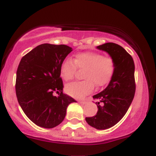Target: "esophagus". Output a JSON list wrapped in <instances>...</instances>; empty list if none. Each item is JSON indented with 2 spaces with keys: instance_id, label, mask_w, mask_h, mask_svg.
I'll return each mask as SVG.
<instances>
[{
  "instance_id": "34e87169",
  "label": "esophagus",
  "mask_w": 156,
  "mask_h": 156,
  "mask_svg": "<svg viewBox=\"0 0 156 156\" xmlns=\"http://www.w3.org/2000/svg\"><path fill=\"white\" fill-rule=\"evenodd\" d=\"M87 101H88L87 100H85V101H78V103H80V104H86Z\"/></svg>"
}]
</instances>
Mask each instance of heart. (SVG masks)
I'll return each instance as SVG.
<instances>
[{
	"mask_svg": "<svg viewBox=\"0 0 156 156\" xmlns=\"http://www.w3.org/2000/svg\"><path fill=\"white\" fill-rule=\"evenodd\" d=\"M116 65L111 56H104L95 52H84L77 53L74 59H64L60 65V75L65 81L74 78L77 69L84 70L82 78L85 80L70 83L66 86L65 91L70 97L82 98L91 93L94 86L103 88L107 86L113 78Z\"/></svg>",
	"mask_w": 156,
	"mask_h": 156,
	"instance_id": "1",
	"label": "heart"
}]
</instances>
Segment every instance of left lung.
Wrapping results in <instances>:
<instances>
[{
	"label": "left lung",
	"instance_id": "left-lung-1",
	"mask_svg": "<svg viewBox=\"0 0 156 156\" xmlns=\"http://www.w3.org/2000/svg\"><path fill=\"white\" fill-rule=\"evenodd\" d=\"M108 52L115 62V72L106 89L93 97L97 100L96 115L86 117L89 126L97 129H106L117 124L130 106L136 91L133 59L122 46L108 42L97 46Z\"/></svg>",
	"mask_w": 156,
	"mask_h": 156
}]
</instances>
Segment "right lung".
Returning <instances> with one entry per match:
<instances>
[{
    "mask_svg": "<svg viewBox=\"0 0 156 156\" xmlns=\"http://www.w3.org/2000/svg\"><path fill=\"white\" fill-rule=\"evenodd\" d=\"M72 48L42 44L26 54L16 71V93L25 115L34 124L53 128L62 122L69 104L76 101L63 93L60 65ZM59 93L58 97L53 95Z\"/></svg>",
    "mask_w": 156,
    "mask_h": 156,
    "instance_id": "add662e5",
    "label": "right lung"
}]
</instances>
